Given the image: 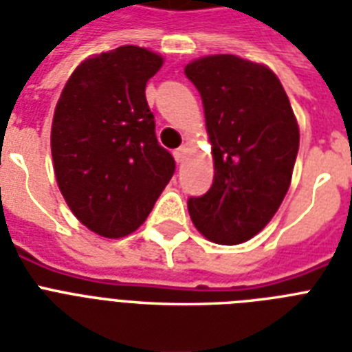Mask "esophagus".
I'll list each match as a JSON object with an SVG mask.
<instances>
[{"instance_id":"1","label":"esophagus","mask_w":352,"mask_h":352,"mask_svg":"<svg viewBox=\"0 0 352 352\" xmlns=\"http://www.w3.org/2000/svg\"><path fill=\"white\" fill-rule=\"evenodd\" d=\"M185 154H187V147H179L174 151V158H176V162H184Z\"/></svg>"}]
</instances>
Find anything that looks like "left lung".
Here are the masks:
<instances>
[{"mask_svg": "<svg viewBox=\"0 0 352 352\" xmlns=\"http://www.w3.org/2000/svg\"><path fill=\"white\" fill-rule=\"evenodd\" d=\"M205 111L214 182L189 198L190 220L207 240H251L289 190L300 129L282 83L269 67L234 54L204 56L185 67Z\"/></svg>", "mask_w": 352, "mask_h": 352, "instance_id": "8db88e82", "label": "left lung"}]
</instances>
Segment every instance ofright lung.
<instances>
[{
  "mask_svg": "<svg viewBox=\"0 0 352 352\" xmlns=\"http://www.w3.org/2000/svg\"><path fill=\"white\" fill-rule=\"evenodd\" d=\"M162 65L136 45L94 54L76 67L56 105V182L72 214L103 238H123L147 220L176 168L145 98Z\"/></svg>",
  "mask_w": 352,
  "mask_h": 352,
  "instance_id": "right-lung-1",
  "label": "right lung"
}]
</instances>
